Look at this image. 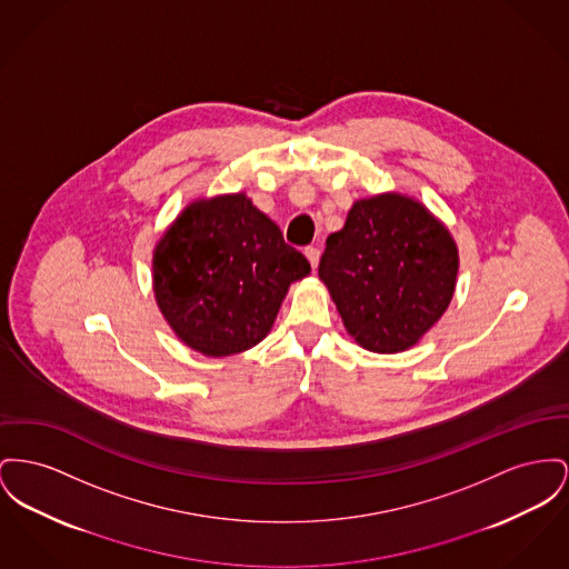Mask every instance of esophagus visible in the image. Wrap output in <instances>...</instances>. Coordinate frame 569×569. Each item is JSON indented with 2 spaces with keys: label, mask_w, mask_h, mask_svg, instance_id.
I'll return each mask as SVG.
<instances>
[{
  "label": "esophagus",
  "mask_w": 569,
  "mask_h": 569,
  "mask_svg": "<svg viewBox=\"0 0 569 569\" xmlns=\"http://www.w3.org/2000/svg\"><path fill=\"white\" fill-rule=\"evenodd\" d=\"M305 258L309 260L311 268H318V262H320V249H318V247H307V249H305Z\"/></svg>",
  "instance_id": "34e87169"
}]
</instances>
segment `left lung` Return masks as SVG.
Here are the masks:
<instances>
[{"instance_id":"1","label":"left lung","mask_w":569,"mask_h":569,"mask_svg":"<svg viewBox=\"0 0 569 569\" xmlns=\"http://www.w3.org/2000/svg\"><path fill=\"white\" fill-rule=\"evenodd\" d=\"M460 253L426 203L398 191L352 203L327 238L318 274L348 335L369 352L417 346L447 311Z\"/></svg>"}]
</instances>
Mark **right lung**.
Masks as SVG:
<instances>
[{"label": "right lung", "instance_id": "add662e5", "mask_svg": "<svg viewBox=\"0 0 569 569\" xmlns=\"http://www.w3.org/2000/svg\"><path fill=\"white\" fill-rule=\"evenodd\" d=\"M309 272L242 191L187 203L152 251V290L169 329L214 359L258 346L290 286Z\"/></svg>", "mask_w": 569, "mask_h": 569}]
</instances>
